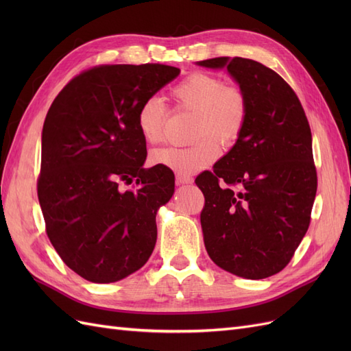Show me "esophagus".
<instances>
[{
	"label": "esophagus",
	"instance_id": "esophagus-1",
	"mask_svg": "<svg viewBox=\"0 0 351 351\" xmlns=\"http://www.w3.org/2000/svg\"><path fill=\"white\" fill-rule=\"evenodd\" d=\"M176 182L177 184H192L193 178L190 176H184V174H177L176 176Z\"/></svg>",
	"mask_w": 351,
	"mask_h": 351
}]
</instances>
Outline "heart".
Here are the masks:
<instances>
[{"label": "heart", "instance_id": "heart-1", "mask_svg": "<svg viewBox=\"0 0 351 351\" xmlns=\"http://www.w3.org/2000/svg\"><path fill=\"white\" fill-rule=\"evenodd\" d=\"M177 107L196 112L193 137L197 141L186 147H162L151 155L155 165L173 169L177 174H193L219 156V143L232 146L246 127L249 102L244 90L236 84H226L218 76L196 71L177 83L171 90ZM164 102L149 97L141 102L136 112V125L147 143L162 139L167 121Z\"/></svg>", "mask_w": 351, "mask_h": 351}]
</instances>
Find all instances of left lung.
I'll use <instances>...</instances> for the list:
<instances>
[{"mask_svg":"<svg viewBox=\"0 0 351 351\" xmlns=\"http://www.w3.org/2000/svg\"><path fill=\"white\" fill-rule=\"evenodd\" d=\"M227 67L249 102L246 127L212 171L195 180L205 247L219 268L247 280L282 271L311 224L317 189L311 125L278 73L241 57L197 62Z\"/></svg>","mask_w":351,"mask_h":351,"instance_id":"obj_1","label":"left lung"}]
</instances>
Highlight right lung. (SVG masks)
<instances>
[{"label":"right lung","mask_w":351,"mask_h":351,"mask_svg":"<svg viewBox=\"0 0 351 351\" xmlns=\"http://www.w3.org/2000/svg\"><path fill=\"white\" fill-rule=\"evenodd\" d=\"M178 74L149 62L92 67L62 88L47 114L38 177L47 234L62 262L90 282L123 280L154 252L155 217L174 193V173L143 168L136 112Z\"/></svg>","instance_id":"1"}]
</instances>
